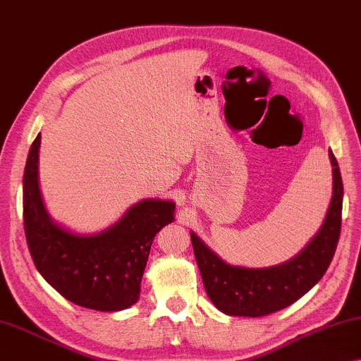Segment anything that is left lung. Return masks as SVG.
Here are the masks:
<instances>
[{"label": "left lung", "instance_id": "obj_1", "mask_svg": "<svg viewBox=\"0 0 361 361\" xmlns=\"http://www.w3.org/2000/svg\"><path fill=\"white\" fill-rule=\"evenodd\" d=\"M329 159L332 198L324 223L307 247L289 262L269 268L232 266L221 259L195 232H190L204 290L219 312L248 318L279 312L303 297L324 276L339 242L343 198L339 164L331 149Z\"/></svg>", "mask_w": 361, "mask_h": 361}]
</instances>
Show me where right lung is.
<instances>
[{
	"mask_svg": "<svg viewBox=\"0 0 361 361\" xmlns=\"http://www.w3.org/2000/svg\"><path fill=\"white\" fill-rule=\"evenodd\" d=\"M40 134L33 140L24 171V229L40 273L61 295L97 312H121L137 303L153 238L174 221L176 203L145 198L118 223L82 235L54 223L38 185Z\"/></svg>",
	"mask_w": 361,
	"mask_h": 361,
	"instance_id": "add662e5",
	"label": "right lung"
}]
</instances>
